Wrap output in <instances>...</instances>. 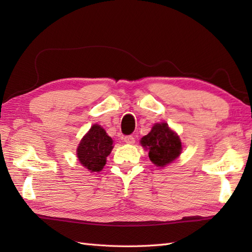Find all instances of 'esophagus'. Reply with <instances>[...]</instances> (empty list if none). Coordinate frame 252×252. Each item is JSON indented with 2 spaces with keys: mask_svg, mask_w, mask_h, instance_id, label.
I'll list each match as a JSON object with an SVG mask.
<instances>
[{
  "mask_svg": "<svg viewBox=\"0 0 252 252\" xmlns=\"http://www.w3.org/2000/svg\"><path fill=\"white\" fill-rule=\"evenodd\" d=\"M123 142L126 143V144H130V145H132V144L135 143V138H134V136H132V135H127V136L123 137Z\"/></svg>",
  "mask_w": 252,
  "mask_h": 252,
  "instance_id": "obj_1",
  "label": "esophagus"
}]
</instances>
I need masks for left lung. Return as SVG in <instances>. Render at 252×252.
Instances as JSON below:
<instances>
[{
    "instance_id": "1",
    "label": "left lung",
    "mask_w": 252,
    "mask_h": 252,
    "mask_svg": "<svg viewBox=\"0 0 252 252\" xmlns=\"http://www.w3.org/2000/svg\"><path fill=\"white\" fill-rule=\"evenodd\" d=\"M141 144L148 151L151 161L159 168L174 161L182 153L179 135L165 122L155 123L151 132L142 137Z\"/></svg>"
}]
</instances>
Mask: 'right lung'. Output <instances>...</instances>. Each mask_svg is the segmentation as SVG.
Here are the masks:
<instances>
[{
	"label": "right lung",
	"mask_w": 252,
	"mask_h": 252,
	"mask_svg": "<svg viewBox=\"0 0 252 252\" xmlns=\"http://www.w3.org/2000/svg\"><path fill=\"white\" fill-rule=\"evenodd\" d=\"M114 145L112 138L98 125H93L77 148V157L84 168L91 172H99L106 164Z\"/></svg>",
	"instance_id": "obj_1"
}]
</instances>
